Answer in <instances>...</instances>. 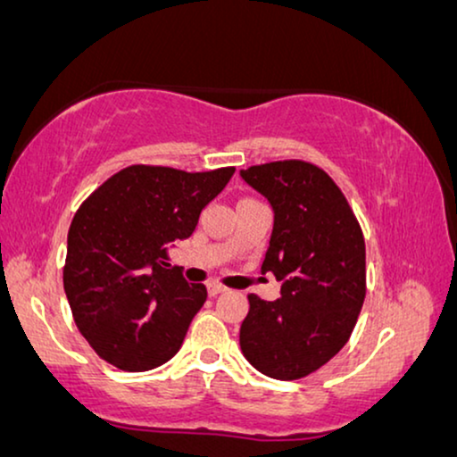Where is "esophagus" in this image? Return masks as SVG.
Returning <instances> with one entry per match:
<instances>
[{"instance_id": "obj_1", "label": "esophagus", "mask_w": 457, "mask_h": 457, "mask_svg": "<svg viewBox=\"0 0 457 457\" xmlns=\"http://www.w3.org/2000/svg\"><path fill=\"white\" fill-rule=\"evenodd\" d=\"M226 291H228V287H223V285H220V283H209V295L211 297L226 294Z\"/></svg>"}]
</instances>
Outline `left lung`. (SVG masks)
Segmentation results:
<instances>
[{"mask_svg": "<svg viewBox=\"0 0 457 457\" xmlns=\"http://www.w3.org/2000/svg\"><path fill=\"white\" fill-rule=\"evenodd\" d=\"M272 207L262 272L283 281L275 302L250 295L240 328L248 363L275 379L310 376L337 355L365 299V240L324 170L287 160L240 170Z\"/></svg>", "mask_w": 457, "mask_h": 457, "instance_id": "left-lung-1", "label": "left lung"}]
</instances>
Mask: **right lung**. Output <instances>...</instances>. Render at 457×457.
<instances>
[{"label": "right lung", "mask_w": 457, "mask_h": 457, "mask_svg": "<svg viewBox=\"0 0 457 457\" xmlns=\"http://www.w3.org/2000/svg\"><path fill=\"white\" fill-rule=\"evenodd\" d=\"M234 172L131 166L79 207L67 236L65 294L79 332L111 365L149 371L180 351L207 289L170 267V248L190 237Z\"/></svg>", "instance_id": "add662e5"}]
</instances>
